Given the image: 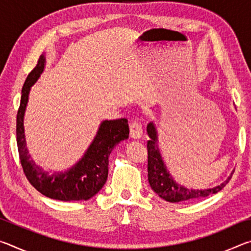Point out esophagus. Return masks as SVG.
<instances>
[{
    "label": "esophagus",
    "instance_id": "1",
    "mask_svg": "<svg viewBox=\"0 0 251 251\" xmlns=\"http://www.w3.org/2000/svg\"><path fill=\"white\" fill-rule=\"evenodd\" d=\"M130 137L134 139H139L143 136V127L138 121H133L129 125Z\"/></svg>",
    "mask_w": 251,
    "mask_h": 251
}]
</instances>
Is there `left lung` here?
<instances>
[{
	"instance_id": "obj_1",
	"label": "left lung",
	"mask_w": 251,
	"mask_h": 251,
	"mask_svg": "<svg viewBox=\"0 0 251 251\" xmlns=\"http://www.w3.org/2000/svg\"><path fill=\"white\" fill-rule=\"evenodd\" d=\"M147 134L150 136V141L147 142L148 151V181L151 189L158 195L160 198L165 199L169 202H182L192 201L195 199L206 198L212 194H217L230 180L232 174L226 180L218 186L212 187L208 189H188L181 186L174 180L173 176L167 171L163 158H161L159 148H158V138H157V130L155 125L150 123L147 125Z\"/></svg>"
}]
</instances>
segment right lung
I'll use <instances>...</instances> for the list:
<instances>
[{"label":"right lung","instance_id":"1","mask_svg":"<svg viewBox=\"0 0 251 251\" xmlns=\"http://www.w3.org/2000/svg\"><path fill=\"white\" fill-rule=\"evenodd\" d=\"M44 67L45 55L42 54L23 85L16 116V142L23 172L34 188L46 197L62 201H88L103 188L107 180L108 156L118 143L128 138V122L126 118L101 122L90 147L73 167L52 175L44 172L28 155L23 123L29 91L43 73Z\"/></svg>","mask_w":251,"mask_h":251}]
</instances>
